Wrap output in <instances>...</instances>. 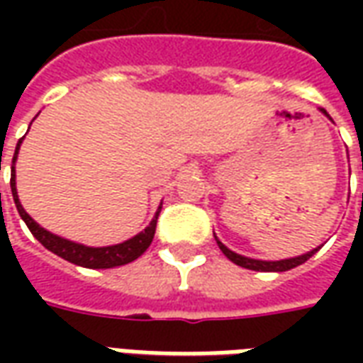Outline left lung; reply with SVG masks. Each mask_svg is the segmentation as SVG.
<instances>
[{"label": "left lung", "mask_w": 363, "mask_h": 363, "mask_svg": "<svg viewBox=\"0 0 363 363\" xmlns=\"http://www.w3.org/2000/svg\"><path fill=\"white\" fill-rule=\"evenodd\" d=\"M323 114H327L325 108H320ZM328 116V114H327ZM330 118V116H328ZM333 120V118H330ZM216 237V235H213ZM216 241H218V247L221 249V252L228 257L231 262H235L237 267H243L249 268V270H257V272H286V270H291V268L299 267V264H303L305 260H309L315 255V252L319 251V249H313L311 252H305L301 257H296V259H284V260H257V259H249V257H243V255H237V252L229 251L225 245L221 243L220 239L216 237Z\"/></svg>", "instance_id": "obj_1"}]
</instances>
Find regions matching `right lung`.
<instances>
[{
	"label": "right lung",
	"mask_w": 363,
	"mask_h": 363,
	"mask_svg": "<svg viewBox=\"0 0 363 363\" xmlns=\"http://www.w3.org/2000/svg\"><path fill=\"white\" fill-rule=\"evenodd\" d=\"M21 142L23 138L17 143L15 147V155H13V163L17 161V153H19ZM11 192L13 200H15V206H17V212L23 218V221L27 223V228L30 229V233L40 241V243L52 251L54 255H58L67 262H74L77 267L83 268H114L122 267V264H128L132 262L138 257H142L143 252L147 251V247L153 241V235H155V228H157V216L161 212V206H159L155 218L151 220V223L147 228L143 229L142 233H138L132 239H128L124 243L111 245V247H85V245L74 243V241H67V239H62V237L54 235L50 231H46L44 228H40L27 212L25 208L21 206L19 196H17V186H15V167H11Z\"/></svg>",
	"instance_id": "obj_1"
}]
</instances>
